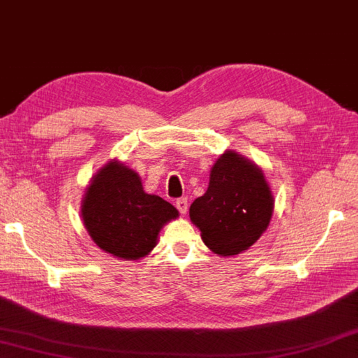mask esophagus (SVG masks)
<instances>
[{"mask_svg": "<svg viewBox=\"0 0 358 358\" xmlns=\"http://www.w3.org/2000/svg\"><path fill=\"white\" fill-rule=\"evenodd\" d=\"M187 206H189V203H187V198H185V196H182V198H178L177 201H176V207L178 209V212H180V213H182V215H185V213L187 212Z\"/></svg>", "mask_w": 358, "mask_h": 358, "instance_id": "1", "label": "esophagus"}]
</instances>
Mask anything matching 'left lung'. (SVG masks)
Masks as SVG:
<instances>
[{
	"label": "left lung",
	"instance_id": "obj_1",
	"mask_svg": "<svg viewBox=\"0 0 358 358\" xmlns=\"http://www.w3.org/2000/svg\"><path fill=\"white\" fill-rule=\"evenodd\" d=\"M273 196L261 169L234 151L222 154L210 171L206 194L189 215L204 244L221 256L247 250L267 229Z\"/></svg>",
	"mask_w": 358,
	"mask_h": 358
}]
</instances>
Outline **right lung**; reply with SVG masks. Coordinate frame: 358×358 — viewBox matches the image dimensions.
<instances>
[{
    "instance_id": "obj_1",
    "label": "right lung",
    "mask_w": 358,
    "mask_h": 358,
    "mask_svg": "<svg viewBox=\"0 0 358 358\" xmlns=\"http://www.w3.org/2000/svg\"><path fill=\"white\" fill-rule=\"evenodd\" d=\"M178 210L157 195L145 194L140 177L119 162L108 163L87 189L82 220L103 252L140 259L152 250L163 224Z\"/></svg>"
}]
</instances>
